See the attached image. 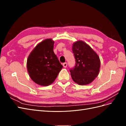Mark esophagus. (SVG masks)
I'll return each mask as SVG.
<instances>
[{"mask_svg": "<svg viewBox=\"0 0 126 126\" xmlns=\"http://www.w3.org/2000/svg\"><path fill=\"white\" fill-rule=\"evenodd\" d=\"M63 67L66 68V67H67V63H63Z\"/></svg>", "mask_w": 126, "mask_h": 126, "instance_id": "34e87169", "label": "esophagus"}]
</instances>
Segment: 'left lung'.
<instances>
[{
	"instance_id": "obj_1",
	"label": "left lung",
	"mask_w": 126,
	"mask_h": 126,
	"mask_svg": "<svg viewBox=\"0 0 126 126\" xmlns=\"http://www.w3.org/2000/svg\"><path fill=\"white\" fill-rule=\"evenodd\" d=\"M75 58V66L70 72L72 80L80 85L92 82L99 71V57L89 45L82 41H78L72 46Z\"/></svg>"
}]
</instances>
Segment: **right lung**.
Listing matches in <instances>:
<instances>
[{"label":"right lung","mask_w":126,"mask_h":126,"mask_svg":"<svg viewBox=\"0 0 126 126\" xmlns=\"http://www.w3.org/2000/svg\"><path fill=\"white\" fill-rule=\"evenodd\" d=\"M54 45L51 39L44 40L34 48L27 59L30 78L41 86L51 84L63 67L54 52Z\"/></svg>","instance_id":"right-lung-1"}]
</instances>
